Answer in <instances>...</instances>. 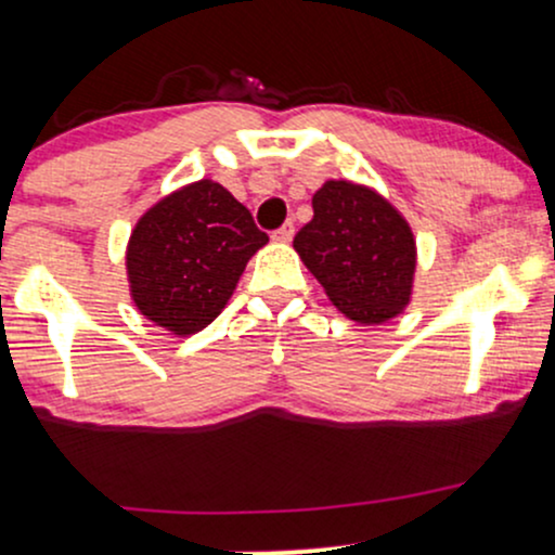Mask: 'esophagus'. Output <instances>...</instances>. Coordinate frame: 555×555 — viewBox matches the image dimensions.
<instances>
[{
  "label": "esophagus",
  "instance_id": "obj_1",
  "mask_svg": "<svg viewBox=\"0 0 555 555\" xmlns=\"http://www.w3.org/2000/svg\"><path fill=\"white\" fill-rule=\"evenodd\" d=\"M292 237H295V224H292V221H286V224H282L273 232V240L276 242H289Z\"/></svg>",
  "mask_w": 555,
  "mask_h": 555
}]
</instances>
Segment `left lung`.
I'll return each mask as SVG.
<instances>
[{"label":"left lung","mask_w":555,"mask_h":555,"mask_svg":"<svg viewBox=\"0 0 555 555\" xmlns=\"http://www.w3.org/2000/svg\"><path fill=\"white\" fill-rule=\"evenodd\" d=\"M295 250L344 315L384 323L410 302L415 237L397 208L373 190L331 180L313 195V219Z\"/></svg>","instance_id":"1"}]
</instances>
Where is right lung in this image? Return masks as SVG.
Here are the masks:
<instances>
[{
  "label": "right lung",
  "mask_w": 555,
  "mask_h": 555,
  "mask_svg": "<svg viewBox=\"0 0 555 555\" xmlns=\"http://www.w3.org/2000/svg\"><path fill=\"white\" fill-rule=\"evenodd\" d=\"M269 242L253 214L221 188L201 180L156 203L127 245V276L138 310L188 336L224 310L247 260Z\"/></svg>",
  "instance_id": "1"
}]
</instances>
